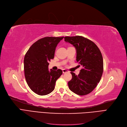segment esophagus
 <instances>
[{
  "label": "esophagus",
  "instance_id": "obj_1",
  "mask_svg": "<svg viewBox=\"0 0 127 127\" xmlns=\"http://www.w3.org/2000/svg\"><path fill=\"white\" fill-rule=\"evenodd\" d=\"M68 72V71L67 70H66V69H63V72L64 73H67V72Z\"/></svg>",
  "mask_w": 127,
  "mask_h": 127
}]
</instances>
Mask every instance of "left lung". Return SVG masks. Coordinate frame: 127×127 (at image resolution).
<instances>
[{
  "instance_id": "1",
  "label": "left lung",
  "mask_w": 127,
  "mask_h": 127,
  "mask_svg": "<svg viewBox=\"0 0 127 127\" xmlns=\"http://www.w3.org/2000/svg\"><path fill=\"white\" fill-rule=\"evenodd\" d=\"M64 38L65 42L75 47L76 60L82 67L78 76L71 72L72 79L68 83L69 88L77 95H88L93 91L101 78L103 70L102 54L94 42L84 37L67 36Z\"/></svg>"
}]
</instances>
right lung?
I'll use <instances>...</instances> for the list:
<instances>
[{"instance_id": "add662e5", "label": "right lung", "mask_w": 127, "mask_h": 127, "mask_svg": "<svg viewBox=\"0 0 127 127\" xmlns=\"http://www.w3.org/2000/svg\"><path fill=\"white\" fill-rule=\"evenodd\" d=\"M64 38L46 37L32 45L24 57V72L29 88L38 95L51 93L56 80L62 75L61 69L48 70V62L54 59L56 48Z\"/></svg>"}]
</instances>
